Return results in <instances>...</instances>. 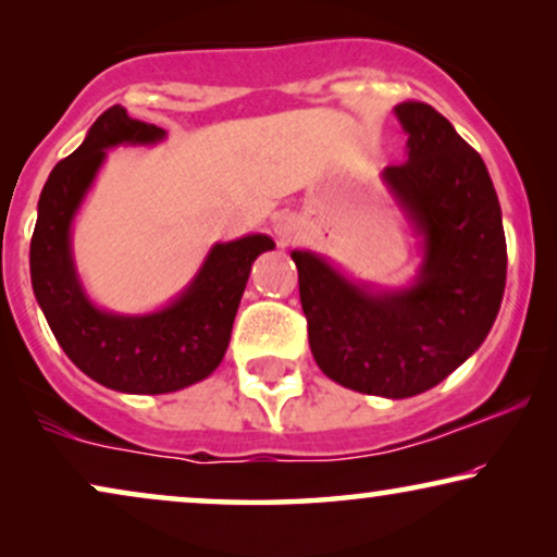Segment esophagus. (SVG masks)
<instances>
[{
  "instance_id": "esophagus-1",
  "label": "esophagus",
  "mask_w": 557,
  "mask_h": 557,
  "mask_svg": "<svg viewBox=\"0 0 557 557\" xmlns=\"http://www.w3.org/2000/svg\"><path fill=\"white\" fill-rule=\"evenodd\" d=\"M273 235H276L278 246L286 248V246H294V243L304 235V231H301V223L294 215H278L276 223H273Z\"/></svg>"
}]
</instances>
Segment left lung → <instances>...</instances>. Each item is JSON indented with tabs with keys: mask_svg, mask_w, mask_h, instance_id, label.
I'll return each instance as SVG.
<instances>
[{
	"mask_svg": "<svg viewBox=\"0 0 557 557\" xmlns=\"http://www.w3.org/2000/svg\"><path fill=\"white\" fill-rule=\"evenodd\" d=\"M406 162L383 182L421 238L408 286L355 281L311 250H292L311 355L349 391L410 398L482 347L507 281L502 208L482 157L429 103L395 106Z\"/></svg>",
	"mask_w": 557,
	"mask_h": 557,
	"instance_id": "obj_1",
	"label": "left lung"
}]
</instances>
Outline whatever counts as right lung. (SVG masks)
<instances>
[{"label":"right lung","mask_w":557,"mask_h":557,"mask_svg":"<svg viewBox=\"0 0 557 557\" xmlns=\"http://www.w3.org/2000/svg\"><path fill=\"white\" fill-rule=\"evenodd\" d=\"M164 128L132 119L113 106L96 119L71 157L55 164L37 202L29 243L33 292L58 345L78 370L111 391L162 395L195 385L223 362L250 265L273 250L269 235H243L215 243L185 292L149 314H116L96 307L73 261L71 227L86 200L106 151L147 147Z\"/></svg>","instance_id":"1"}]
</instances>
